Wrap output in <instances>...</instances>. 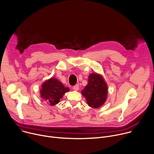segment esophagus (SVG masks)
<instances>
[{
  "label": "esophagus",
  "mask_w": 154,
  "mask_h": 154,
  "mask_svg": "<svg viewBox=\"0 0 154 154\" xmlns=\"http://www.w3.org/2000/svg\"><path fill=\"white\" fill-rule=\"evenodd\" d=\"M73 89L75 90H79V85H78V84H76V85H75V86H73Z\"/></svg>",
  "instance_id": "1"
}]
</instances>
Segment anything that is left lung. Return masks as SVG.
I'll use <instances>...</instances> for the list:
<instances>
[{"mask_svg":"<svg viewBox=\"0 0 154 154\" xmlns=\"http://www.w3.org/2000/svg\"><path fill=\"white\" fill-rule=\"evenodd\" d=\"M107 85L103 76L98 73H91L88 84L82 90V95L85 98L88 105L95 109L101 107L106 101Z\"/></svg>","mask_w":154,"mask_h":154,"instance_id":"obj_1","label":"left lung"}]
</instances>
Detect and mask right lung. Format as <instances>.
Listing matches in <instances>:
<instances>
[{
    "label": "right lung",
    "instance_id": "add662e5",
    "mask_svg": "<svg viewBox=\"0 0 154 154\" xmlns=\"http://www.w3.org/2000/svg\"><path fill=\"white\" fill-rule=\"evenodd\" d=\"M70 90L65 87L63 84L54 78H51L42 84L41 97L48 104L54 106L59 103L60 99Z\"/></svg>",
    "mask_w": 154,
    "mask_h": 154
}]
</instances>
